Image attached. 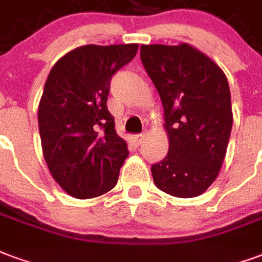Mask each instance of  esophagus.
Wrapping results in <instances>:
<instances>
[{"instance_id":"34e87169","label":"esophagus","mask_w":262,"mask_h":262,"mask_svg":"<svg viewBox=\"0 0 262 262\" xmlns=\"http://www.w3.org/2000/svg\"><path fill=\"white\" fill-rule=\"evenodd\" d=\"M144 138H145L144 134H137V135H134V137H133L134 142H135V144H138V145L141 144L142 141H144Z\"/></svg>"}]
</instances>
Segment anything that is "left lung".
<instances>
[{"label":"left lung","instance_id":"left-lung-1","mask_svg":"<svg viewBox=\"0 0 262 262\" xmlns=\"http://www.w3.org/2000/svg\"><path fill=\"white\" fill-rule=\"evenodd\" d=\"M141 60L159 93L169 152L150 167L156 187L179 198L201 195L216 180L228 150L233 113L228 78L187 43L142 45Z\"/></svg>","mask_w":262,"mask_h":262}]
</instances>
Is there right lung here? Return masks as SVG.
<instances>
[{"instance_id": "1", "label": "right lung", "mask_w": 262, "mask_h": 262, "mask_svg": "<svg viewBox=\"0 0 262 262\" xmlns=\"http://www.w3.org/2000/svg\"><path fill=\"white\" fill-rule=\"evenodd\" d=\"M138 45H88L51 68L39 103V131L47 167L58 186L79 200L110 191L128 156L107 110L110 79Z\"/></svg>"}]
</instances>
